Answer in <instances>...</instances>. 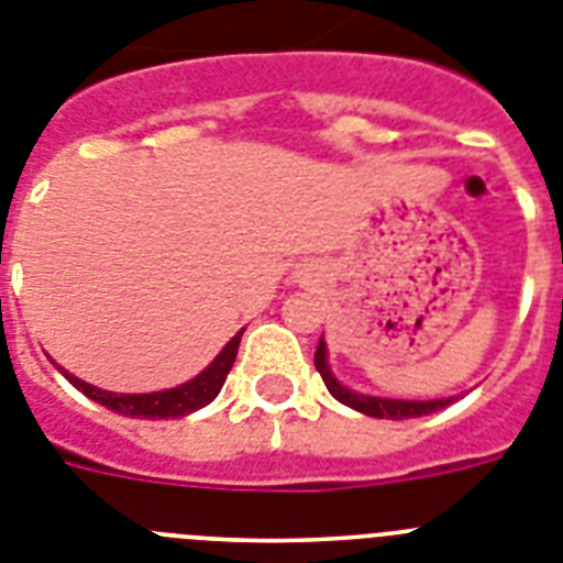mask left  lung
I'll return each mask as SVG.
<instances>
[{
    "instance_id": "8db88e82",
    "label": "left lung",
    "mask_w": 563,
    "mask_h": 563,
    "mask_svg": "<svg viewBox=\"0 0 563 563\" xmlns=\"http://www.w3.org/2000/svg\"><path fill=\"white\" fill-rule=\"evenodd\" d=\"M314 366H318L320 377H323L325 389L332 391V398L340 400L343 406H352L354 412L369 415V418H389V420H406V418H420V415H432L443 406H450L455 398H434V400H398V398H375V395H363L349 386H343L329 369V349L325 340L320 338L318 352H314Z\"/></svg>"
}]
</instances>
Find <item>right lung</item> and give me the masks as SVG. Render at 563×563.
<instances>
[{"mask_svg": "<svg viewBox=\"0 0 563 563\" xmlns=\"http://www.w3.org/2000/svg\"><path fill=\"white\" fill-rule=\"evenodd\" d=\"M245 329H240L234 338L220 349L214 361L206 366L197 377L186 380V384L174 386V389H163V391H145V395H125V391H108L99 389V386L85 384L79 377H74L70 372H65L63 366H56V369L63 372L68 377L70 384L77 386L82 395H88L97 404L108 406L111 412L125 415V418H145V420H168V418H186V415L197 412L202 406H209L211 400L220 395L225 384V375L234 366V357H238L240 349V338H243Z\"/></svg>", "mask_w": 563, "mask_h": 563, "instance_id": "obj_1", "label": "right lung"}]
</instances>
